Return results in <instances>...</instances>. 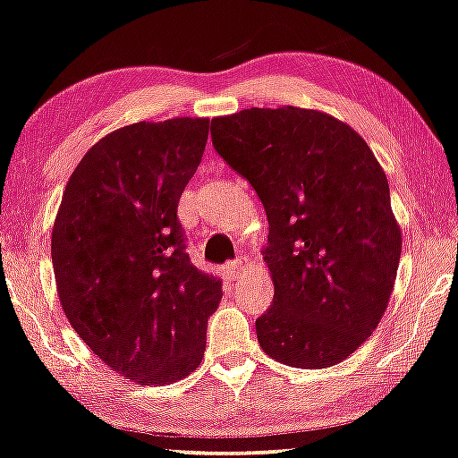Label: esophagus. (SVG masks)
<instances>
[{"label": "esophagus", "mask_w": 458, "mask_h": 458, "mask_svg": "<svg viewBox=\"0 0 458 458\" xmlns=\"http://www.w3.org/2000/svg\"><path fill=\"white\" fill-rule=\"evenodd\" d=\"M248 267H250V261H248V257H238L235 261H231L227 265V276L231 280H238L248 272Z\"/></svg>", "instance_id": "34e87169"}]
</instances>
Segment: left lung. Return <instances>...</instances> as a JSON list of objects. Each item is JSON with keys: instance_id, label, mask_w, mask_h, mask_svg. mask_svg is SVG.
Here are the masks:
<instances>
[{"instance_id": "1", "label": "left lung", "mask_w": 458, "mask_h": 458, "mask_svg": "<svg viewBox=\"0 0 458 458\" xmlns=\"http://www.w3.org/2000/svg\"><path fill=\"white\" fill-rule=\"evenodd\" d=\"M212 144L267 214L274 306L257 318L263 352L323 369L363 344L388 308L402 229L385 169L352 127L282 106L212 118Z\"/></svg>"}]
</instances>
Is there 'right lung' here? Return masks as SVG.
I'll return each instance as SVG.
<instances>
[{
    "label": "right lung",
    "instance_id": "obj_1",
    "mask_svg": "<svg viewBox=\"0 0 458 458\" xmlns=\"http://www.w3.org/2000/svg\"><path fill=\"white\" fill-rule=\"evenodd\" d=\"M210 118L140 121L95 142L67 180L50 255L61 308L82 342L135 385L199 367L220 278L191 263L176 210Z\"/></svg>",
    "mask_w": 458,
    "mask_h": 458
}]
</instances>
